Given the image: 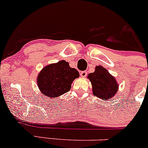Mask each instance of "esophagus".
Instances as JSON below:
<instances>
[{
  "label": "esophagus",
  "mask_w": 148,
  "mask_h": 148,
  "mask_svg": "<svg viewBox=\"0 0 148 148\" xmlns=\"http://www.w3.org/2000/svg\"><path fill=\"white\" fill-rule=\"evenodd\" d=\"M87 74H88V73H87V71H82V72L80 73V75H81L82 77H85L87 75Z\"/></svg>",
  "instance_id": "esophagus-1"
}]
</instances>
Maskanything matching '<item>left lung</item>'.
<instances>
[{"mask_svg":"<svg viewBox=\"0 0 148 148\" xmlns=\"http://www.w3.org/2000/svg\"><path fill=\"white\" fill-rule=\"evenodd\" d=\"M88 78L92 84V93L101 99H109L114 97L119 85L112 75L101 66H97L94 73H89Z\"/></svg>","mask_w":148,"mask_h":148,"instance_id":"8db88e82","label":"left lung"}]
</instances>
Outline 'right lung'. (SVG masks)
Segmentation results:
<instances>
[{
    "instance_id": "1",
    "label": "right lung",
    "mask_w": 148,
    "mask_h": 148,
    "mask_svg": "<svg viewBox=\"0 0 148 148\" xmlns=\"http://www.w3.org/2000/svg\"><path fill=\"white\" fill-rule=\"evenodd\" d=\"M79 76L75 69L71 68L65 60L47 65L38 74V86L49 98L58 97L69 92L73 80Z\"/></svg>"
}]
</instances>
